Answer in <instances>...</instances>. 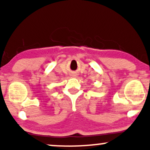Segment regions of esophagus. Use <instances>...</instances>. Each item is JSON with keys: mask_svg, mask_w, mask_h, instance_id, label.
<instances>
[{"mask_svg": "<svg viewBox=\"0 0 150 150\" xmlns=\"http://www.w3.org/2000/svg\"><path fill=\"white\" fill-rule=\"evenodd\" d=\"M74 76H75V75H74Z\"/></svg>", "mask_w": 150, "mask_h": 150, "instance_id": "1", "label": "esophagus"}]
</instances>
